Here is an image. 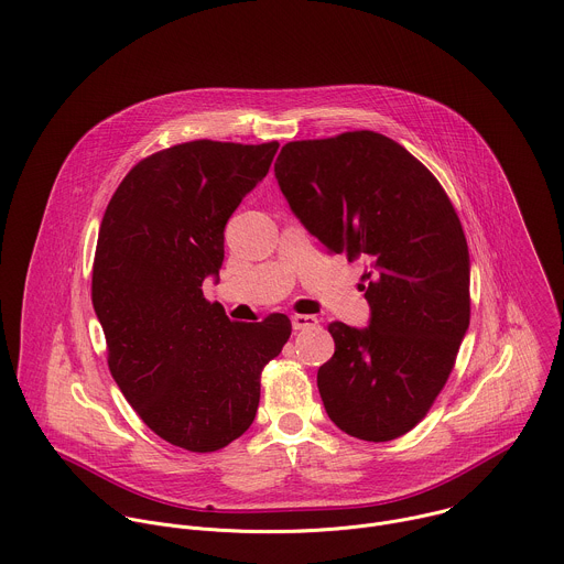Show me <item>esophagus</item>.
<instances>
[{
  "label": "esophagus",
  "mask_w": 564,
  "mask_h": 564,
  "mask_svg": "<svg viewBox=\"0 0 564 564\" xmlns=\"http://www.w3.org/2000/svg\"><path fill=\"white\" fill-rule=\"evenodd\" d=\"M318 325V318L316 316H310V314H296L292 316V327L294 329H312Z\"/></svg>",
  "instance_id": "1"
}]
</instances>
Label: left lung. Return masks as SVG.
I'll list each match as a JSON object with an SVG mask.
<instances>
[{"label": "left lung", "mask_w": 564, "mask_h": 564, "mask_svg": "<svg viewBox=\"0 0 564 564\" xmlns=\"http://www.w3.org/2000/svg\"><path fill=\"white\" fill-rule=\"evenodd\" d=\"M274 173L329 252L369 263V327L329 323L336 351L318 369L325 411L351 437L398 440L431 411L470 325L457 210L415 155L367 129L288 142Z\"/></svg>", "instance_id": "8db88e82"}]
</instances>
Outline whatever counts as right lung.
<instances>
[{"instance_id":"add662e5","label":"right lung","mask_w":564,"mask_h":564,"mask_svg":"<svg viewBox=\"0 0 564 564\" xmlns=\"http://www.w3.org/2000/svg\"><path fill=\"white\" fill-rule=\"evenodd\" d=\"M279 142H182L140 160L100 221L91 303L109 371L164 442L215 453L254 422L261 371L292 334L285 314L235 323L204 299L219 276L224 228Z\"/></svg>"}]
</instances>
